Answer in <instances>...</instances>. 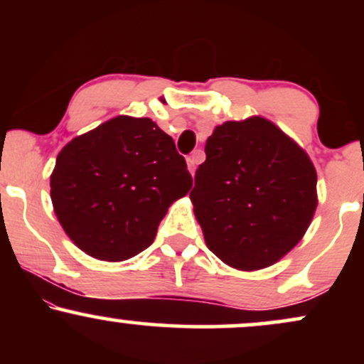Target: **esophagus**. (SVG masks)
Segmentation results:
<instances>
[{
    "mask_svg": "<svg viewBox=\"0 0 364 364\" xmlns=\"http://www.w3.org/2000/svg\"><path fill=\"white\" fill-rule=\"evenodd\" d=\"M202 157H203V152H202V150H195V152L191 154V156L186 159L188 169H190V173H191V174H195L196 164H198V162L202 161Z\"/></svg>",
    "mask_w": 364,
    "mask_h": 364,
    "instance_id": "34e87169",
    "label": "esophagus"
}]
</instances>
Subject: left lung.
Returning <instances> with one entry per match:
<instances>
[{
	"mask_svg": "<svg viewBox=\"0 0 364 364\" xmlns=\"http://www.w3.org/2000/svg\"><path fill=\"white\" fill-rule=\"evenodd\" d=\"M190 198L205 243L240 270L291 252L316 208V171L289 136L263 118L228 121L205 144Z\"/></svg>",
	"mask_w": 364,
	"mask_h": 364,
	"instance_id": "8db88e82",
	"label": "left lung"
}]
</instances>
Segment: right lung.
<instances>
[{
  "label": "right lung",
  "mask_w": 364,
  "mask_h": 364,
  "mask_svg": "<svg viewBox=\"0 0 364 364\" xmlns=\"http://www.w3.org/2000/svg\"><path fill=\"white\" fill-rule=\"evenodd\" d=\"M191 185L185 157L168 133L149 118L118 116L61 150L51 200L82 252L121 262L154 243L168 207Z\"/></svg>",
  "instance_id": "add662e5"
}]
</instances>
